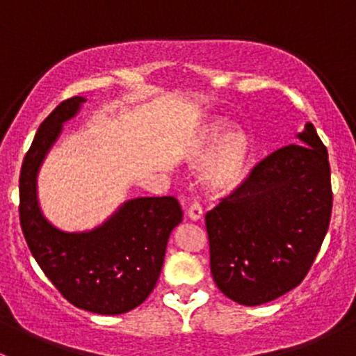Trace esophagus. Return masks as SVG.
Returning <instances> with one entry per match:
<instances>
[{
    "label": "esophagus",
    "mask_w": 356,
    "mask_h": 356,
    "mask_svg": "<svg viewBox=\"0 0 356 356\" xmlns=\"http://www.w3.org/2000/svg\"><path fill=\"white\" fill-rule=\"evenodd\" d=\"M188 218L193 222H198L203 218V208H201L200 203H191V207L188 208Z\"/></svg>",
    "instance_id": "1"
}]
</instances>
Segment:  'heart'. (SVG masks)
I'll list each match as a JSON object with an SVG mask.
<instances>
[{"mask_svg": "<svg viewBox=\"0 0 356 356\" xmlns=\"http://www.w3.org/2000/svg\"><path fill=\"white\" fill-rule=\"evenodd\" d=\"M231 127L227 118L213 117L201 125L198 138L188 146L189 163H204V189L211 196H229L243 188L251 174L254 138L245 127Z\"/></svg>", "mask_w": 356, "mask_h": 356, "instance_id": "heart-1", "label": "heart"}]
</instances>
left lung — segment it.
I'll return each instance as SVG.
<instances>
[{
	"label": "left lung",
	"instance_id": "8db88e82",
	"mask_svg": "<svg viewBox=\"0 0 356 356\" xmlns=\"http://www.w3.org/2000/svg\"><path fill=\"white\" fill-rule=\"evenodd\" d=\"M296 138L204 217L213 281L239 305L257 307L296 288L327 234V149L310 122Z\"/></svg>",
	"mask_w": 356,
	"mask_h": 356
}]
</instances>
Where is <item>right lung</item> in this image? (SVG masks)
Wrapping results in <instances>:
<instances>
[{
    "instance_id": "1",
    "label": "right lung",
    "mask_w": 356,
    "mask_h": 356,
    "mask_svg": "<svg viewBox=\"0 0 356 356\" xmlns=\"http://www.w3.org/2000/svg\"><path fill=\"white\" fill-rule=\"evenodd\" d=\"M82 96L60 103L39 125L20 170V225L32 257L72 305L99 315L139 307L155 288L172 231L182 222L174 196L122 203L98 227L67 232L41 211L38 174L63 124L81 111Z\"/></svg>"
}]
</instances>
